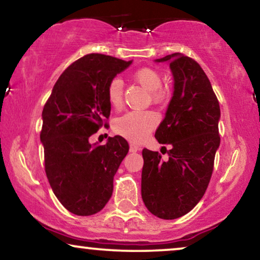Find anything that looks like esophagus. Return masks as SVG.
<instances>
[{
  "label": "esophagus",
  "instance_id": "esophagus-1",
  "mask_svg": "<svg viewBox=\"0 0 260 260\" xmlns=\"http://www.w3.org/2000/svg\"><path fill=\"white\" fill-rule=\"evenodd\" d=\"M140 150V146L136 143H129V151L131 152H138Z\"/></svg>",
  "mask_w": 260,
  "mask_h": 260
}]
</instances>
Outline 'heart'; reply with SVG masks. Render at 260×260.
<instances>
[{
  "mask_svg": "<svg viewBox=\"0 0 260 260\" xmlns=\"http://www.w3.org/2000/svg\"><path fill=\"white\" fill-rule=\"evenodd\" d=\"M133 79L145 90L151 92L153 101H160L164 98L161 76L152 68H141L133 74ZM108 101L113 108L119 109L122 106L123 83L120 78H114L108 85ZM158 123L155 114L152 112H131L124 114L114 122V129L117 134L132 141H141Z\"/></svg>",
  "mask_w": 260,
  "mask_h": 260,
  "instance_id": "obj_1",
  "label": "heart"
}]
</instances>
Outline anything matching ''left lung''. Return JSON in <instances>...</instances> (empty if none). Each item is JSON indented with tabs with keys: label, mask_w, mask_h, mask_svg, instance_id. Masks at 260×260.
Segmentation results:
<instances>
[{
	"label": "left lung",
	"mask_w": 260,
	"mask_h": 260,
	"mask_svg": "<svg viewBox=\"0 0 260 260\" xmlns=\"http://www.w3.org/2000/svg\"><path fill=\"white\" fill-rule=\"evenodd\" d=\"M169 63L174 94L155 131L159 144L171 145L169 160L144 148L141 197L153 215L174 220L189 213L205 195L220 146V106L208 77L191 58L172 53Z\"/></svg>",
	"instance_id": "obj_1"
}]
</instances>
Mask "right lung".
<instances>
[{"label":"right lung","mask_w":260,"mask_h":260,"mask_svg":"<svg viewBox=\"0 0 260 260\" xmlns=\"http://www.w3.org/2000/svg\"><path fill=\"white\" fill-rule=\"evenodd\" d=\"M132 61L100 53L79 58L55 82L43 109L45 171L54 195L76 215L103 209L112 197L114 175L129 150L120 136L109 137L105 145L90 144L89 138L110 115V81Z\"/></svg>","instance_id":"obj_1"}]
</instances>
